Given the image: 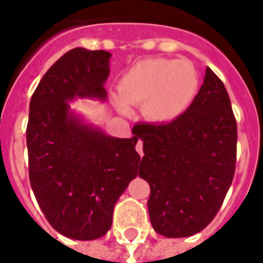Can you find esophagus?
Here are the masks:
<instances>
[{
  "label": "esophagus",
  "mask_w": 263,
  "mask_h": 263,
  "mask_svg": "<svg viewBox=\"0 0 263 263\" xmlns=\"http://www.w3.org/2000/svg\"><path fill=\"white\" fill-rule=\"evenodd\" d=\"M135 148H136V151H138L139 155H140V157H143V143H142V140H140V139H139L138 143H136Z\"/></svg>",
  "instance_id": "esophagus-1"
}]
</instances>
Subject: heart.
<instances>
[{
    "instance_id": "b5f03b06",
    "label": "heart",
    "mask_w": 263,
    "mask_h": 263,
    "mask_svg": "<svg viewBox=\"0 0 263 263\" xmlns=\"http://www.w3.org/2000/svg\"><path fill=\"white\" fill-rule=\"evenodd\" d=\"M200 89L196 67L186 59L147 58L121 76L113 101L125 115L129 105H143L144 116L155 123L181 117L194 102Z\"/></svg>"
}]
</instances>
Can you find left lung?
<instances>
[{
    "label": "left lung",
    "mask_w": 263,
    "mask_h": 263,
    "mask_svg": "<svg viewBox=\"0 0 263 263\" xmlns=\"http://www.w3.org/2000/svg\"><path fill=\"white\" fill-rule=\"evenodd\" d=\"M136 135L143 140L139 176L150 185L154 230L166 238L204 230L223 204L236 163L238 128L220 78L206 67L182 116L167 124L136 125Z\"/></svg>",
    "instance_id": "1"
}]
</instances>
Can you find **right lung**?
<instances>
[{"instance_id": "obj_1", "label": "right lung", "mask_w": 263, "mask_h": 263, "mask_svg": "<svg viewBox=\"0 0 263 263\" xmlns=\"http://www.w3.org/2000/svg\"><path fill=\"white\" fill-rule=\"evenodd\" d=\"M108 51L74 48L43 76L29 104L28 166L32 191L48 223L77 240L101 238L113 208L138 176L139 135L119 139L70 110L77 97L106 100ZM134 132V131H132Z\"/></svg>"}]
</instances>
